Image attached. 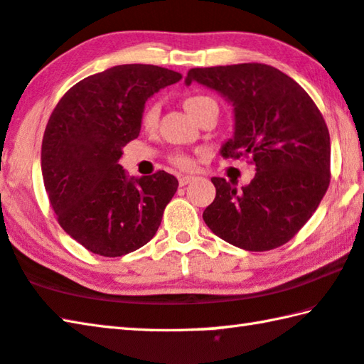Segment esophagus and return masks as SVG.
Returning a JSON list of instances; mask_svg holds the SVG:
<instances>
[{
  "label": "esophagus",
  "mask_w": 364,
  "mask_h": 364,
  "mask_svg": "<svg viewBox=\"0 0 364 364\" xmlns=\"http://www.w3.org/2000/svg\"><path fill=\"white\" fill-rule=\"evenodd\" d=\"M194 180V176H180L178 178V183H180V186H186L191 181Z\"/></svg>",
  "instance_id": "esophagus-1"
}]
</instances>
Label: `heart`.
Returning <instances> with one entry per match:
<instances>
[{
	"instance_id": "heart-1",
	"label": "heart",
	"mask_w": 364,
	"mask_h": 364,
	"mask_svg": "<svg viewBox=\"0 0 364 364\" xmlns=\"http://www.w3.org/2000/svg\"><path fill=\"white\" fill-rule=\"evenodd\" d=\"M183 106L191 114V117H194V119L197 120L208 107L217 106V104H215L212 97H208V96L193 95V96H188L186 100H184ZM157 122H159V106L152 102V104H149V106H146V109L143 110V115H141V123H143V127L146 128V130H154L157 125ZM170 162L173 164L175 167L183 168V170L193 167V160H191V157L186 156V154H181V152L173 154V156L170 157Z\"/></svg>"
}]
</instances>
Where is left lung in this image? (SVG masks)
Listing matches in <instances>:
<instances>
[{
    "label": "left lung",
    "instance_id": "obj_1",
    "mask_svg": "<svg viewBox=\"0 0 364 364\" xmlns=\"http://www.w3.org/2000/svg\"><path fill=\"white\" fill-rule=\"evenodd\" d=\"M194 80L234 106V136L221 154L250 159L257 168L241 191L212 178L217 196L202 215L205 225L250 252L289 242L329 188L331 138L323 114L295 80L267 64L191 69L186 83Z\"/></svg>",
    "mask_w": 364,
    "mask_h": 364
}]
</instances>
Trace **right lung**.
<instances>
[{
  "label": "right lung",
  "instance_id": "add662e5",
  "mask_svg": "<svg viewBox=\"0 0 364 364\" xmlns=\"http://www.w3.org/2000/svg\"><path fill=\"white\" fill-rule=\"evenodd\" d=\"M181 78L159 65H115L73 85L54 107L43 181L59 225L86 250L122 257L156 236L178 180L164 170L128 178L119 159L138 138L147 97Z\"/></svg>",
  "mask_w": 364,
  "mask_h": 364
}]
</instances>
